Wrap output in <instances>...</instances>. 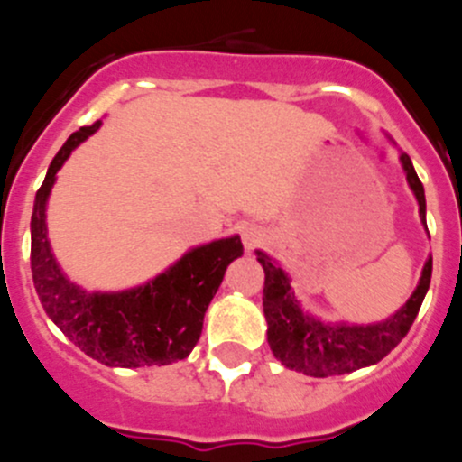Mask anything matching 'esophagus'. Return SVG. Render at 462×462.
Instances as JSON below:
<instances>
[{"instance_id": "1", "label": "esophagus", "mask_w": 462, "mask_h": 462, "mask_svg": "<svg viewBox=\"0 0 462 462\" xmlns=\"http://www.w3.org/2000/svg\"><path fill=\"white\" fill-rule=\"evenodd\" d=\"M242 237H245L246 249H254V246H258L260 240H263V233L255 231V229H246L245 236H242Z\"/></svg>"}]
</instances>
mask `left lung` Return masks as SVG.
<instances>
[{"label":"left lung","mask_w":462,"mask_h":462,"mask_svg":"<svg viewBox=\"0 0 462 462\" xmlns=\"http://www.w3.org/2000/svg\"><path fill=\"white\" fill-rule=\"evenodd\" d=\"M402 166L406 180L413 189L420 204V216L424 220V186L411 163L409 154H402ZM260 255L264 269L263 310L267 319V339L273 357L281 359L282 366L312 377H330L353 373L357 368L371 366L384 359L406 337L420 312L424 294L431 282V258L422 269L418 290L413 291L404 308L391 319L373 326H326L303 314L291 291L285 272L272 263L267 255Z\"/></svg>","instance_id":"obj_1"}]
</instances>
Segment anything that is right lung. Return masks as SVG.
<instances>
[{"mask_svg":"<svg viewBox=\"0 0 462 462\" xmlns=\"http://www.w3.org/2000/svg\"><path fill=\"white\" fill-rule=\"evenodd\" d=\"M100 121L65 141L35 193L31 216V272L40 303L71 341L105 366H166L189 357L204 326V312L222 285L226 267L242 255L240 237L198 246L148 285L121 294H85L53 260L44 207L58 168Z\"/></svg>","mask_w":462,"mask_h":462,"instance_id":"right-lung-1","label":"right lung"}]
</instances>
